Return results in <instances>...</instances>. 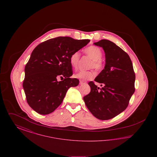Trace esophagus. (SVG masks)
<instances>
[{"label": "esophagus", "mask_w": 157, "mask_h": 157, "mask_svg": "<svg viewBox=\"0 0 157 157\" xmlns=\"http://www.w3.org/2000/svg\"><path fill=\"white\" fill-rule=\"evenodd\" d=\"M85 82H83V81H80V82H79V84L80 85H82V84H83Z\"/></svg>", "instance_id": "34e87169"}]
</instances>
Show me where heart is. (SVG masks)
Masks as SVG:
<instances>
[{
    "label": "heart",
    "instance_id": "b5f03b06",
    "mask_svg": "<svg viewBox=\"0 0 157 157\" xmlns=\"http://www.w3.org/2000/svg\"><path fill=\"white\" fill-rule=\"evenodd\" d=\"M84 52L92 59L90 64V68L94 67L98 71H100L104 68V63L101 59L102 57V50L95 46H90L86 48ZM80 59V53L75 52L72 53L69 58L70 65L74 69H76L78 66ZM96 76V73L94 71H81L74 74V76L81 81L91 80Z\"/></svg>",
    "mask_w": 157,
    "mask_h": 157
}]
</instances>
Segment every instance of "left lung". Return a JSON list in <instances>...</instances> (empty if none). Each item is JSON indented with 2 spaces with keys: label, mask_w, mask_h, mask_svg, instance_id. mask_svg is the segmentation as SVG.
<instances>
[{
  "label": "left lung",
  "mask_w": 157,
  "mask_h": 157,
  "mask_svg": "<svg viewBox=\"0 0 157 157\" xmlns=\"http://www.w3.org/2000/svg\"><path fill=\"white\" fill-rule=\"evenodd\" d=\"M94 44L102 48L105 54L104 69L95 79L102 88L89 82L90 92L83 101L97 118L109 120L127 108L134 93L135 75L129 55L115 44L102 39Z\"/></svg>",
  "instance_id": "left-lung-1"
}]
</instances>
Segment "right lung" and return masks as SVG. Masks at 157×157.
Here are the masks:
<instances>
[{
  "label": "right lung",
  "mask_w": 157,
  "mask_h": 157,
  "mask_svg": "<svg viewBox=\"0 0 157 157\" xmlns=\"http://www.w3.org/2000/svg\"><path fill=\"white\" fill-rule=\"evenodd\" d=\"M90 42L72 37H55L40 44L31 53L25 68L23 88L30 107L42 115L53 112L62 102L67 90L79 81L70 78L69 58ZM60 77L63 79L58 82Z\"/></svg>",
  "instance_id": "add662e5"
}]
</instances>
